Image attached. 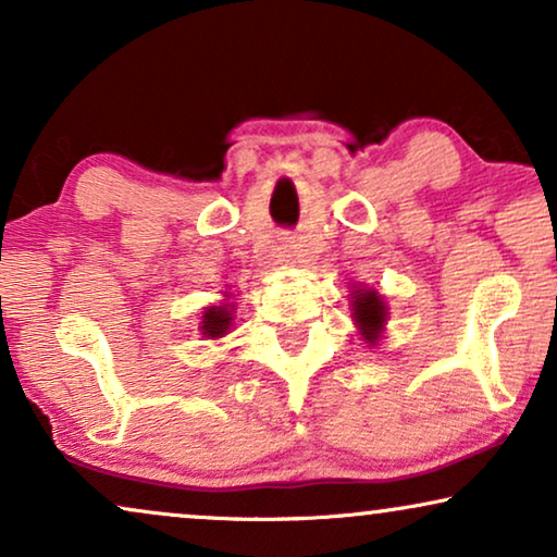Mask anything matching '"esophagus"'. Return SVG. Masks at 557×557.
<instances>
[{"label":"esophagus","mask_w":557,"mask_h":557,"mask_svg":"<svg viewBox=\"0 0 557 557\" xmlns=\"http://www.w3.org/2000/svg\"><path fill=\"white\" fill-rule=\"evenodd\" d=\"M281 250H284L286 258H292V246H288V243H284V248H281Z\"/></svg>","instance_id":"34e87169"}]
</instances>
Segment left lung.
Here are the masks:
<instances>
[{
	"label": "left lung",
	"mask_w": 557,
	"mask_h": 557,
	"mask_svg": "<svg viewBox=\"0 0 557 557\" xmlns=\"http://www.w3.org/2000/svg\"><path fill=\"white\" fill-rule=\"evenodd\" d=\"M355 322L360 324L362 337L368 342H375L380 337V330L385 324V304L375 292H357L355 294Z\"/></svg>",
	"instance_id": "left-lung-1"
}]
</instances>
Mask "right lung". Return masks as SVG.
<instances>
[{"label": "right lung", "instance_id": "right-lung-1", "mask_svg": "<svg viewBox=\"0 0 557 557\" xmlns=\"http://www.w3.org/2000/svg\"><path fill=\"white\" fill-rule=\"evenodd\" d=\"M231 311H227V304L225 307H210L205 311L202 317V326L200 330L208 334V337H223V334L231 330Z\"/></svg>", "mask_w": 557, "mask_h": 557}]
</instances>
